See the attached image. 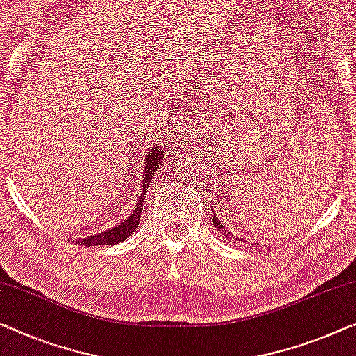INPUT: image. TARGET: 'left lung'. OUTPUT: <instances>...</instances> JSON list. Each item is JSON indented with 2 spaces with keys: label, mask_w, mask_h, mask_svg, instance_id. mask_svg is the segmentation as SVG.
Segmentation results:
<instances>
[{
  "label": "left lung",
  "mask_w": 356,
  "mask_h": 356,
  "mask_svg": "<svg viewBox=\"0 0 356 356\" xmlns=\"http://www.w3.org/2000/svg\"><path fill=\"white\" fill-rule=\"evenodd\" d=\"M222 214H224V212H222ZM212 220H214V227H216V229L217 230H219L220 232V235H224L225 238H229L230 236V240H232V233H230V230L229 229H227V227L224 225V222H222L220 219H219V217H217L216 216V212H212ZM233 241H243V238L241 236H236V238H233Z\"/></svg>",
  "instance_id": "1"
}]
</instances>
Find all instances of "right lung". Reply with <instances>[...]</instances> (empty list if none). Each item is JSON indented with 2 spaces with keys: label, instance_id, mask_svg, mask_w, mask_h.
Masks as SVG:
<instances>
[{
  "label": "right lung",
  "instance_id": "obj_1",
  "mask_svg": "<svg viewBox=\"0 0 356 356\" xmlns=\"http://www.w3.org/2000/svg\"><path fill=\"white\" fill-rule=\"evenodd\" d=\"M164 153L163 150L158 145L152 147L148 153L145 155V160H144V182L140 184L139 190H137V195L136 198L131 201L132 203V209L129 212V216L126 217V219L121 222V224L111 227L110 230H105L102 233H99V235H91V236H86L83 238V240H76L75 243H81V246H113V245H118V243L124 241L127 236L132 235V232L137 229V225H139L140 222V217H142V208H144V203H145V193L148 187H150V180L152 177L155 176L156 172V168L161 164V160Z\"/></svg>",
  "mask_w": 356,
  "mask_h": 356
}]
</instances>
